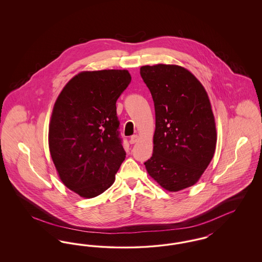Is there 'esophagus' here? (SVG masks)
<instances>
[{"label": "esophagus", "instance_id": "34e87169", "mask_svg": "<svg viewBox=\"0 0 262 262\" xmlns=\"http://www.w3.org/2000/svg\"><path fill=\"white\" fill-rule=\"evenodd\" d=\"M137 140H138V137H137V135L132 136L130 138H129V143H130V144H134V143L137 142Z\"/></svg>", "mask_w": 262, "mask_h": 262}]
</instances>
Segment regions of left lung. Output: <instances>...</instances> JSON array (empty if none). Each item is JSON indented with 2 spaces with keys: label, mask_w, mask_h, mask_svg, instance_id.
I'll return each mask as SVG.
<instances>
[{
  "label": "left lung",
  "mask_w": 262,
  "mask_h": 262,
  "mask_svg": "<svg viewBox=\"0 0 262 262\" xmlns=\"http://www.w3.org/2000/svg\"><path fill=\"white\" fill-rule=\"evenodd\" d=\"M140 75L155 108L153 154L144 165L165 189L194 185L211 161L216 127L208 95L198 78L174 64L143 66Z\"/></svg>",
  "instance_id": "8db88e82"
}]
</instances>
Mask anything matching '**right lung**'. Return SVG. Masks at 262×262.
I'll list each match as a JSON object with an SVG mask.
<instances>
[{"mask_svg":"<svg viewBox=\"0 0 262 262\" xmlns=\"http://www.w3.org/2000/svg\"><path fill=\"white\" fill-rule=\"evenodd\" d=\"M125 70L82 72L54 105L51 157L63 185L92 199L111 187L125 160L116 102L130 83Z\"/></svg>","mask_w":262,"mask_h":262,"instance_id":"add662e5","label":"right lung"}]
</instances>
